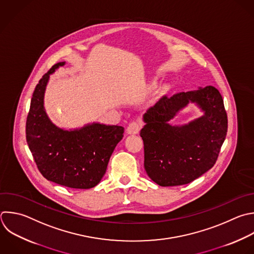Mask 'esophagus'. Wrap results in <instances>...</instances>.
Masks as SVG:
<instances>
[{"mask_svg":"<svg viewBox=\"0 0 254 254\" xmlns=\"http://www.w3.org/2000/svg\"><path fill=\"white\" fill-rule=\"evenodd\" d=\"M140 129H141V124H140L139 122H137V121H133V122H131V123L128 125V127H127V133H128V134H132V135L138 134L139 131H140Z\"/></svg>","mask_w":254,"mask_h":254,"instance_id":"esophagus-1","label":"esophagus"}]
</instances>
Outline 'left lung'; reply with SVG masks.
I'll use <instances>...</instances> for the list:
<instances>
[{
    "label": "left lung",
    "mask_w": 254,
    "mask_h": 254,
    "mask_svg": "<svg viewBox=\"0 0 254 254\" xmlns=\"http://www.w3.org/2000/svg\"><path fill=\"white\" fill-rule=\"evenodd\" d=\"M190 102L196 103L204 116L183 127L170 126L168 121ZM144 167L162 187L189 184L211 169L227 132L223 99L210 85L162 96L144 114Z\"/></svg>",
    "instance_id": "8db88e82"
}]
</instances>
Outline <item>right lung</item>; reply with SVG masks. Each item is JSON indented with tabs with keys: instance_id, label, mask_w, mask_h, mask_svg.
<instances>
[{
	"instance_id": "obj_1",
	"label": "right lung",
	"mask_w": 254,
	"mask_h": 254,
	"mask_svg": "<svg viewBox=\"0 0 254 254\" xmlns=\"http://www.w3.org/2000/svg\"><path fill=\"white\" fill-rule=\"evenodd\" d=\"M64 64H55L36 86L27 117V142L47 180L67 188L91 189L104 176L124 128L93 123L67 131L53 124L45 111L44 94L50 74Z\"/></svg>"
}]
</instances>
